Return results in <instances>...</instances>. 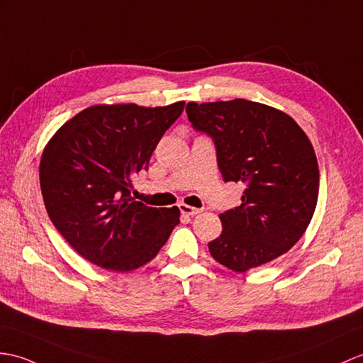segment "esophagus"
I'll return each mask as SVG.
<instances>
[{"mask_svg": "<svg viewBox=\"0 0 363 363\" xmlns=\"http://www.w3.org/2000/svg\"><path fill=\"white\" fill-rule=\"evenodd\" d=\"M179 210H181V213L185 216H195V215L201 213V208L190 207L187 204H179Z\"/></svg>", "mask_w": 363, "mask_h": 363, "instance_id": "34e87169", "label": "esophagus"}]
</instances>
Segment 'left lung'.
Returning <instances> with one entry per match:
<instances>
[{"label": "left lung", "mask_w": 363, "mask_h": 363, "mask_svg": "<svg viewBox=\"0 0 363 363\" xmlns=\"http://www.w3.org/2000/svg\"><path fill=\"white\" fill-rule=\"evenodd\" d=\"M189 121L216 147L225 182H242L241 206L220 215L223 232L208 242L218 263L235 272L286 254L313 220L318 164L313 143L291 116L263 104H187Z\"/></svg>", "instance_id": "obj_1"}]
</instances>
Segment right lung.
<instances>
[{"mask_svg":"<svg viewBox=\"0 0 363 363\" xmlns=\"http://www.w3.org/2000/svg\"><path fill=\"white\" fill-rule=\"evenodd\" d=\"M185 102L145 108L94 105L58 130L41 155L40 187L50 221L77 254L114 272L153 259L179 224V208L131 196L164 133Z\"/></svg>","mask_w":363,"mask_h":363,"instance_id":"right-lung-1","label":"right lung"}]
</instances>
